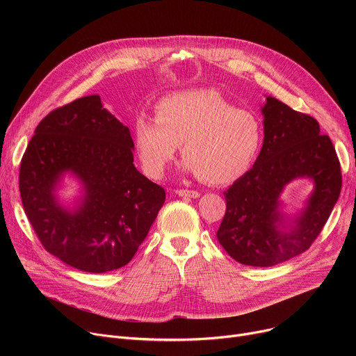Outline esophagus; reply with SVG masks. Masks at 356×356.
<instances>
[{
	"mask_svg": "<svg viewBox=\"0 0 356 356\" xmlns=\"http://www.w3.org/2000/svg\"><path fill=\"white\" fill-rule=\"evenodd\" d=\"M175 193H176L177 196H181V197H193V199H196V197L200 196L199 192H196V191H188V189H177Z\"/></svg>",
	"mask_w": 356,
	"mask_h": 356,
	"instance_id": "1",
	"label": "esophagus"
}]
</instances>
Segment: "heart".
<instances>
[{
  "instance_id": "1",
  "label": "heart",
  "mask_w": 356,
  "mask_h": 356,
  "mask_svg": "<svg viewBox=\"0 0 356 356\" xmlns=\"http://www.w3.org/2000/svg\"><path fill=\"white\" fill-rule=\"evenodd\" d=\"M263 140L258 117L211 88L167 95L156 105V118L138 115L134 121L143 170L156 180L164 176L181 145L186 168L202 181L232 183L252 167Z\"/></svg>"
}]
</instances>
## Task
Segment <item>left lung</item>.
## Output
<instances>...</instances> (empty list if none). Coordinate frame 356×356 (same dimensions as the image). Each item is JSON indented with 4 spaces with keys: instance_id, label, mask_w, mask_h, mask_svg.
Instances as JSON below:
<instances>
[{
    "instance_id": "obj_1",
    "label": "left lung",
    "mask_w": 356,
    "mask_h": 356,
    "mask_svg": "<svg viewBox=\"0 0 356 356\" xmlns=\"http://www.w3.org/2000/svg\"><path fill=\"white\" fill-rule=\"evenodd\" d=\"M261 112L263 147L251 170L223 193L227 212L216 236L239 264L273 267L310 248L339 199L342 175L334 147L314 118L273 97ZM296 178H309L314 191L305 208L289 216L279 197Z\"/></svg>"
}]
</instances>
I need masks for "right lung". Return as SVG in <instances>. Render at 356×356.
<instances>
[{"label": "right lung", "mask_w": 356, "mask_h": 356, "mask_svg": "<svg viewBox=\"0 0 356 356\" xmlns=\"http://www.w3.org/2000/svg\"><path fill=\"white\" fill-rule=\"evenodd\" d=\"M129 129L99 95L51 111L34 129L20 165L24 212L43 247L86 273L127 266L165 200L134 165ZM70 175L81 184L73 207L57 196Z\"/></svg>", "instance_id": "obj_1"}]
</instances>
